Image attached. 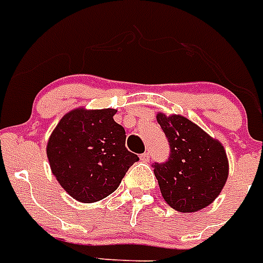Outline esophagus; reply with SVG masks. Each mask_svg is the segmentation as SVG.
Here are the masks:
<instances>
[{"mask_svg":"<svg viewBox=\"0 0 263 263\" xmlns=\"http://www.w3.org/2000/svg\"><path fill=\"white\" fill-rule=\"evenodd\" d=\"M140 160H142V162H144V163H148L149 162V154H148V152H144V154H142V155H140Z\"/></svg>","mask_w":263,"mask_h":263,"instance_id":"1","label":"esophagus"}]
</instances>
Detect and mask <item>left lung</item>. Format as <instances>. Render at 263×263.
<instances>
[{
  "label": "left lung",
  "instance_id": "left-lung-1",
  "mask_svg": "<svg viewBox=\"0 0 263 263\" xmlns=\"http://www.w3.org/2000/svg\"><path fill=\"white\" fill-rule=\"evenodd\" d=\"M170 144V156L154 163L163 198L180 213H195L219 195L229 175L223 145L189 119L158 114Z\"/></svg>",
  "mask_w": 263,
  "mask_h": 263
}]
</instances>
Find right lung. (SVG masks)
<instances>
[{"label": "right lung", "mask_w": 263, "mask_h": 263, "mask_svg": "<svg viewBox=\"0 0 263 263\" xmlns=\"http://www.w3.org/2000/svg\"><path fill=\"white\" fill-rule=\"evenodd\" d=\"M116 109H74L64 116L48 142L53 175L79 202L103 199L118 189L138 155L125 147L124 128Z\"/></svg>", "instance_id": "right-lung-1"}]
</instances>
